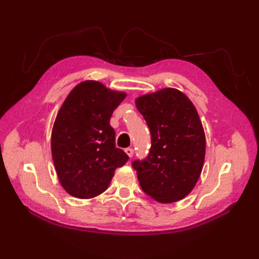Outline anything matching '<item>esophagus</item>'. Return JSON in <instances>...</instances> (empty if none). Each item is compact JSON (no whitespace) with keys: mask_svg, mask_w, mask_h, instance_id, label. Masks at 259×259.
I'll use <instances>...</instances> for the list:
<instances>
[{"mask_svg":"<svg viewBox=\"0 0 259 259\" xmlns=\"http://www.w3.org/2000/svg\"><path fill=\"white\" fill-rule=\"evenodd\" d=\"M124 151H125L126 155H128L130 158L134 156V149H133V148H126V149H125Z\"/></svg>","mask_w":259,"mask_h":259,"instance_id":"obj_1","label":"esophagus"}]
</instances>
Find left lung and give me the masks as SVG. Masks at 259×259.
Here are the masks:
<instances>
[{"label": "left lung", "mask_w": 259, "mask_h": 259, "mask_svg": "<svg viewBox=\"0 0 259 259\" xmlns=\"http://www.w3.org/2000/svg\"><path fill=\"white\" fill-rule=\"evenodd\" d=\"M151 135V147L135 160L141 189L153 199L169 203L183 199L199 179L206 138L194 104L179 90L167 88L136 100Z\"/></svg>", "instance_id": "left-lung-1"}]
</instances>
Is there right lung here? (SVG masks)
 <instances>
[{"label":"right lung","instance_id":"obj_1","mask_svg":"<svg viewBox=\"0 0 259 259\" xmlns=\"http://www.w3.org/2000/svg\"><path fill=\"white\" fill-rule=\"evenodd\" d=\"M125 93L84 81L65 99L53 125L51 150L60 184L71 196L93 198L107 190L114 170L128 161L115 147L110 118Z\"/></svg>","mask_w":259,"mask_h":259}]
</instances>
